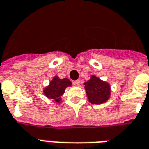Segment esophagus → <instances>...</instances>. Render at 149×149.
Here are the masks:
<instances>
[{
	"label": "esophagus",
	"mask_w": 149,
	"mask_h": 149,
	"mask_svg": "<svg viewBox=\"0 0 149 149\" xmlns=\"http://www.w3.org/2000/svg\"><path fill=\"white\" fill-rule=\"evenodd\" d=\"M74 84H75L76 85H80V80H76V81H74Z\"/></svg>",
	"instance_id": "esophagus-1"
}]
</instances>
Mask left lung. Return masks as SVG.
I'll return each instance as SVG.
<instances>
[{
  "label": "left lung",
  "instance_id": "obj_1",
  "mask_svg": "<svg viewBox=\"0 0 149 149\" xmlns=\"http://www.w3.org/2000/svg\"><path fill=\"white\" fill-rule=\"evenodd\" d=\"M88 101L93 104H101L106 102L110 95V88L108 83L93 75L90 80L84 83Z\"/></svg>",
  "mask_w": 149,
  "mask_h": 149
}]
</instances>
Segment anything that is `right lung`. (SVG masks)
Instances as JSON below:
<instances>
[{
  "label": "right lung",
  "instance_id": "add662e5",
  "mask_svg": "<svg viewBox=\"0 0 149 149\" xmlns=\"http://www.w3.org/2000/svg\"><path fill=\"white\" fill-rule=\"evenodd\" d=\"M71 81L68 78L60 79L59 77L55 76L50 81L49 85L44 89V94L47 98L59 102L64 94V90L68 86H71Z\"/></svg>",
  "mask_w": 149,
  "mask_h": 149
}]
</instances>
